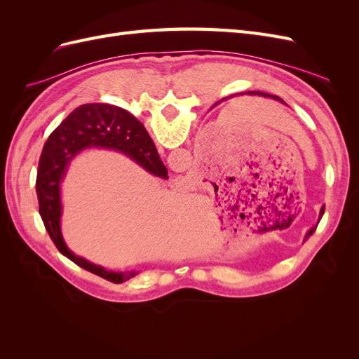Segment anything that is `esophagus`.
I'll use <instances>...</instances> for the list:
<instances>
[{"mask_svg": "<svg viewBox=\"0 0 359 359\" xmlns=\"http://www.w3.org/2000/svg\"><path fill=\"white\" fill-rule=\"evenodd\" d=\"M175 184H178V187H186L187 184H189V178L180 175V177L175 178Z\"/></svg>", "mask_w": 359, "mask_h": 359, "instance_id": "obj_1", "label": "esophagus"}]
</instances>
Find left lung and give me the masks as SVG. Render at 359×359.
Masks as SVG:
<instances>
[{
  "label": "left lung",
  "mask_w": 359,
  "mask_h": 359,
  "mask_svg": "<svg viewBox=\"0 0 359 359\" xmlns=\"http://www.w3.org/2000/svg\"><path fill=\"white\" fill-rule=\"evenodd\" d=\"M245 94H247V95H259V97H265V99H273V100H277V102H280V103H285L283 100H280L277 95H271V94H266V93H260V91H248V93H245ZM224 100H227V99H222L220 102H217L214 106H217V104L222 103V102H224ZM214 106H212V107H214ZM319 214H320V215L323 214V206L320 208V212H319ZM316 227H318V226H313V227H310L309 232L306 233V238H309L314 231H316Z\"/></svg>",
  "instance_id": "left-lung-1"
}]
</instances>
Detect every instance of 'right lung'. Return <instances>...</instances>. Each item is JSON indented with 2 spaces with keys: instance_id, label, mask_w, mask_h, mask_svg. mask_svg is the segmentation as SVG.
Segmentation results:
<instances>
[{
  "instance_id": "right-lung-1",
  "label": "right lung",
  "mask_w": 359,
  "mask_h": 359,
  "mask_svg": "<svg viewBox=\"0 0 359 359\" xmlns=\"http://www.w3.org/2000/svg\"><path fill=\"white\" fill-rule=\"evenodd\" d=\"M114 149L136 161L151 175L168 180V169L157 153L142 123L118 106L88 103L74 109L48 137L39 161L36 190L39 212L46 231L60 252L73 262L112 283H123L135 277L136 271H109L85 257L76 256L67 247L61 232V182L70 161L85 149Z\"/></svg>"
}]
</instances>
